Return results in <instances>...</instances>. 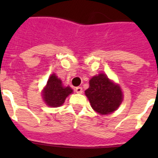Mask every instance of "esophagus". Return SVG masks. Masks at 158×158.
I'll list each match as a JSON object with an SVG mask.
<instances>
[{
    "label": "esophagus",
    "instance_id": "34e87169",
    "mask_svg": "<svg viewBox=\"0 0 158 158\" xmlns=\"http://www.w3.org/2000/svg\"><path fill=\"white\" fill-rule=\"evenodd\" d=\"M75 92H76L77 94H82L83 89H82L81 87H76V88H75Z\"/></svg>",
    "mask_w": 158,
    "mask_h": 158
}]
</instances>
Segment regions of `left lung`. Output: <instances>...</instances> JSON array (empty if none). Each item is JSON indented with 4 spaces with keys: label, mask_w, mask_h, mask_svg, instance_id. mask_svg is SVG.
Returning a JSON list of instances; mask_svg holds the SVG:
<instances>
[{
    "label": "left lung",
    "mask_w": 158,
    "mask_h": 158,
    "mask_svg": "<svg viewBox=\"0 0 158 158\" xmlns=\"http://www.w3.org/2000/svg\"><path fill=\"white\" fill-rule=\"evenodd\" d=\"M92 108L100 115L114 112L123 101L120 87L106 74H99L89 80V88L85 91Z\"/></svg>",
    "instance_id": "left-lung-1"
}]
</instances>
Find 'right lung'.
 <instances>
[{"label": "right lung", "mask_w": 158, "mask_h": 158, "mask_svg": "<svg viewBox=\"0 0 158 158\" xmlns=\"http://www.w3.org/2000/svg\"><path fill=\"white\" fill-rule=\"evenodd\" d=\"M43 100L51 107H57L63 105L64 100L69 94L73 93V89L69 86L64 87L62 81L56 74L49 77L47 85L42 92Z\"/></svg>", "instance_id": "obj_1"}]
</instances>
